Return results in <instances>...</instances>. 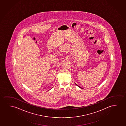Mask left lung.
I'll list each match as a JSON object with an SVG mask.
<instances>
[{
    "label": "left lung",
    "instance_id": "obj_1",
    "mask_svg": "<svg viewBox=\"0 0 126 126\" xmlns=\"http://www.w3.org/2000/svg\"><path fill=\"white\" fill-rule=\"evenodd\" d=\"M76 85H77V86H78V87H79V88H81V89H82V88H81V87H80L79 86H78V85H77V84H76Z\"/></svg>",
    "mask_w": 126,
    "mask_h": 126
}]
</instances>
